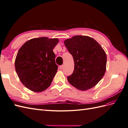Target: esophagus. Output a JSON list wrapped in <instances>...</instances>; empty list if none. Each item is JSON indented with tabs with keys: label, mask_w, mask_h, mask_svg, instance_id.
Listing matches in <instances>:
<instances>
[{
	"label": "esophagus",
	"mask_w": 128,
	"mask_h": 128,
	"mask_svg": "<svg viewBox=\"0 0 128 128\" xmlns=\"http://www.w3.org/2000/svg\"><path fill=\"white\" fill-rule=\"evenodd\" d=\"M63 67H64V66H63V65H61V66H60L59 67V69H61V70L63 68Z\"/></svg>",
	"instance_id": "34e87169"
}]
</instances>
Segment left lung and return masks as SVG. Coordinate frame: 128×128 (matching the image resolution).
Instances as JSON below:
<instances>
[{
	"instance_id": "left-lung-1",
	"label": "left lung",
	"mask_w": 128,
	"mask_h": 128,
	"mask_svg": "<svg viewBox=\"0 0 128 128\" xmlns=\"http://www.w3.org/2000/svg\"><path fill=\"white\" fill-rule=\"evenodd\" d=\"M74 61V70L67 77L69 83L86 91L103 77L106 69V54L100 45L88 36H75L64 42Z\"/></svg>"
}]
</instances>
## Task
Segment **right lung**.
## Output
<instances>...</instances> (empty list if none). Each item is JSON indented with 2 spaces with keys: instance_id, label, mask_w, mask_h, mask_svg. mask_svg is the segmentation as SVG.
<instances>
[{
  "instance_id": "1",
  "label": "right lung",
  "mask_w": 128,
  "mask_h": 128,
  "mask_svg": "<svg viewBox=\"0 0 128 128\" xmlns=\"http://www.w3.org/2000/svg\"><path fill=\"white\" fill-rule=\"evenodd\" d=\"M58 42L57 38H33L19 49L15 70L21 82L29 90L40 92L51 85L58 70L53 50Z\"/></svg>"
}]
</instances>
